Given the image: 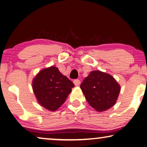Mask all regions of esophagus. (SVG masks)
Returning <instances> with one entry per match:
<instances>
[{
    "label": "esophagus",
    "mask_w": 147,
    "mask_h": 147,
    "mask_svg": "<svg viewBox=\"0 0 147 147\" xmlns=\"http://www.w3.org/2000/svg\"><path fill=\"white\" fill-rule=\"evenodd\" d=\"M74 85H75L76 86H79L80 84V80H74Z\"/></svg>",
    "instance_id": "34e87169"
}]
</instances>
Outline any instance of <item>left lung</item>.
I'll use <instances>...</instances> for the list:
<instances>
[{
	"label": "left lung",
	"instance_id": "1",
	"mask_svg": "<svg viewBox=\"0 0 147 147\" xmlns=\"http://www.w3.org/2000/svg\"><path fill=\"white\" fill-rule=\"evenodd\" d=\"M80 88L88 102L97 111H104L115 104L121 87L115 79L100 71H91Z\"/></svg>",
	"mask_w": 147,
	"mask_h": 147
}]
</instances>
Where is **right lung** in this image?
<instances>
[{
  "label": "right lung",
  "mask_w": 147,
  "mask_h": 147,
  "mask_svg": "<svg viewBox=\"0 0 147 147\" xmlns=\"http://www.w3.org/2000/svg\"><path fill=\"white\" fill-rule=\"evenodd\" d=\"M74 86L70 80L54 66L39 71L32 82V88L39 104L53 111L65 102Z\"/></svg>",
  "instance_id": "1"
}]
</instances>
